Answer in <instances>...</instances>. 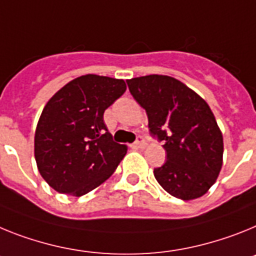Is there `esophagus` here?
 I'll return each instance as SVG.
<instances>
[{
  "label": "esophagus",
  "instance_id": "1",
  "mask_svg": "<svg viewBox=\"0 0 256 256\" xmlns=\"http://www.w3.org/2000/svg\"><path fill=\"white\" fill-rule=\"evenodd\" d=\"M146 140H144L143 136H138L136 142L132 144V146H134V148H139V150H143V148H146Z\"/></svg>",
  "mask_w": 256,
  "mask_h": 256
}]
</instances>
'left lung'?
<instances>
[{"instance_id": "8db88e82", "label": "left lung", "mask_w": 256, "mask_h": 256, "mask_svg": "<svg viewBox=\"0 0 256 256\" xmlns=\"http://www.w3.org/2000/svg\"><path fill=\"white\" fill-rule=\"evenodd\" d=\"M148 116L152 136L165 142L168 160L154 168L156 180L171 196L194 200L216 182L223 165V135L210 106L192 88L170 76L128 80Z\"/></svg>"}]
</instances>
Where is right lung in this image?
Listing matches in <instances>:
<instances>
[{"label":"right lung","mask_w":256,"mask_h":256,"mask_svg":"<svg viewBox=\"0 0 256 256\" xmlns=\"http://www.w3.org/2000/svg\"><path fill=\"white\" fill-rule=\"evenodd\" d=\"M125 91L124 80L86 74L46 103L36 128L34 157L56 192L80 197L114 172L128 146L113 142L103 114Z\"/></svg>","instance_id":"obj_1"}]
</instances>
